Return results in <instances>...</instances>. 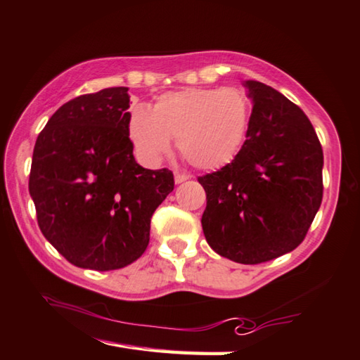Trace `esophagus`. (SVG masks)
Returning a JSON list of instances; mask_svg holds the SVG:
<instances>
[{
    "label": "esophagus",
    "instance_id": "obj_1",
    "mask_svg": "<svg viewBox=\"0 0 360 360\" xmlns=\"http://www.w3.org/2000/svg\"><path fill=\"white\" fill-rule=\"evenodd\" d=\"M187 179H188V174H186V173H174V182H176V184L186 182Z\"/></svg>",
    "mask_w": 360,
    "mask_h": 360
}]
</instances>
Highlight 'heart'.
Returning a JSON list of instances; mask_svg holds the SVG:
<instances>
[{
	"label": "heart",
	"mask_w": 360,
	"mask_h": 360,
	"mask_svg": "<svg viewBox=\"0 0 360 360\" xmlns=\"http://www.w3.org/2000/svg\"><path fill=\"white\" fill-rule=\"evenodd\" d=\"M250 121V101L240 88H187L159 97L153 112L135 108L129 135L136 154L158 163L178 139V148L191 165L215 169L238 154Z\"/></svg>",
	"instance_id": "1"
}]
</instances>
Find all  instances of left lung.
<instances>
[{"instance_id": "1", "label": "left lung", "mask_w": 360, "mask_h": 360, "mask_svg": "<svg viewBox=\"0 0 360 360\" xmlns=\"http://www.w3.org/2000/svg\"><path fill=\"white\" fill-rule=\"evenodd\" d=\"M253 108L231 163L200 176L201 225L220 257L259 264L294 250L323 200V148L307 115L264 83L245 82Z\"/></svg>"}]
</instances>
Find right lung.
<instances>
[{
  "mask_svg": "<svg viewBox=\"0 0 360 360\" xmlns=\"http://www.w3.org/2000/svg\"><path fill=\"white\" fill-rule=\"evenodd\" d=\"M127 91L107 88L66 102L32 151L28 187L37 225L83 269L113 271L139 259L154 211L174 188L168 168L135 162Z\"/></svg>",
  "mask_w": 360,
  "mask_h": 360,
  "instance_id": "obj_1",
  "label": "right lung"
}]
</instances>
